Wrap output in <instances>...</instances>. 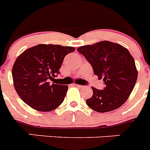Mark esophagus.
<instances>
[{
    "instance_id": "34e87169",
    "label": "esophagus",
    "mask_w": 150,
    "mask_h": 150,
    "mask_svg": "<svg viewBox=\"0 0 150 150\" xmlns=\"http://www.w3.org/2000/svg\"><path fill=\"white\" fill-rule=\"evenodd\" d=\"M75 85L76 86V87H78L79 88H84V86L80 85V84H75Z\"/></svg>"
}]
</instances>
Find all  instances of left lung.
I'll use <instances>...</instances> for the list:
<instances>
[{
	"label": "left lung",
	"mask_w": 150,
	"mask_h": 150,
	"mask_svg": "<svg viewBox=\"0 0 150 150\" xmlns=\"http://www.w3.org/2000/svg\"><path fill=\"white\" fill-rule=\"evenodd\" d=\"M77 50L106 84L103 90L92 88L93 96L86 100L87 105L98 112L112 111L122 106L137 79L134 59L130 52L120 44L108 41L80 47Z\"/></svg>",
	"instance_id": "obj_1"
}]
</instances>
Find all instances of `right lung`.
<instances>
[{"instance_id": "add662e5", "label": "right lung", "mask_w": 150, "mask_h": 150, "mask_svg": "<svg viewBox=\"0 0 150 150\" xmlns=\"http://www.w3.org/2000/svg\"><path fill=\"white\" fill-rule=\"evenodd\" d=\"M73 47L38 44L25 50L17 57L12 69L16 91L30 107L50 112L63 102L67 85L50 84L59 73L62 61Z\"/></svg>"}]
</instances>
